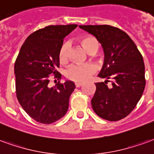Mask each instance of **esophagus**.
<instances>
[{"label":"esophagus","instance_id":"34e87169","mask_svg":"<svg viewBox=\"0 0 154 154\" xmlns=\"http://www.w3.org/2000/svg\"><path fill=\"white\" fill-rule=\"evenodd\" d=\"M82 85H83V84H82V83H79V82H76L75 84L76 88H79L80 86H82Z\"/></svg>","mask_w":154,"mask_h":154}]
</instances>
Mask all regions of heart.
<instances>
[{
	"instance_id": "obj_1",
	"label": "heart",
	"mask_w": 154,
	"mask_h": 154,
	"mask_svg": "<svg viewBox=\"0 0 154 154\" xmlns=\"http://www.w3.org/2000/svg\"><path fill=\"white\" fill-rule=\"evenodd\" d=\"M80 43L88 53L94 54L98 50L99 48V42L94 37L88 36L85 37L80 40ZM69 50H70V45L68 42H64L61 45L60 50H59V60L61 63L66 62L69 58ZM96 72V67L92 64L87 65H76L73 64L66 69V77L70 80L75 82H84L90 78V76Z\"/></svg>"
}]
</instances>
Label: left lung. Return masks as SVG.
<instances>
[{"label": "left lung", "mask_w": 154, "mask_h": 154, "mask_svg": "<svg viewBox=\"0 0 154 154\" xmlns=\"http://www.w3.org/2000/svg\"><path fill=\"white\" fill-rule=\"evenodd\" d=\"M79 28L97 38L105 54L98 76L106 80L95 84L96 92L91 100L93 109L110 122L125 118L136 106L144 90L143 57L127 33L116 27L105 24ZM107 82H112L111 88Z\"/></svg>", "instance_id": "obj_1"}]
</instances>
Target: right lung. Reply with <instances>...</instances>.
<instances>
[{"mask_svg": "<svg viewBox=\"0 0 154 154\" xmlns=\"http://www.w3.org/2000/svg\"><path fill=\"white\" fill-rule=\"evenodd\" d=\"M77 26L49 25L37 30L27 38L16 58V97L27 114L39 123H54L68 110L75 84L59 81L51 88L48 84L52 75L58 80L61 78L57 70L60 66L59 50L64 38Z\"/></svg>", "mask_w": 154, "mask_h": 154, "instance_id": "1", "label": "right lung"}]
</instances>
